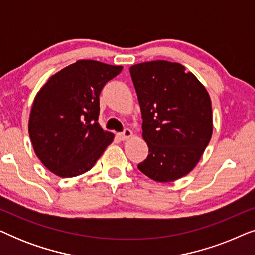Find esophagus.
Segmentation results:
<instances>
[{"label": "esophagus", "mask_w": 255, "mask_h": 255, "mask_svg": "<svg viewBox=\"0 0 255 255\" xmlns=\"http://www.w3.org/2000/svg\"><path fill=\"white\" fill-rule=\"evenodd\" d=\"M118 138L121 139V140H128V139H130L132 135H133V133H132L131 130H128V128H127V130H124L123 133H118Z\"/></svg>", "instance_id": "1"}]
</instances>
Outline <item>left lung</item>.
I'll list each match as a JSON object with an SVG mask.
<instances>
[{
	"label": "left lung",
	"instance_id": "obj_1",
	"mask_svg": "<svg viewBox=\"0 0 255 255\" xmlns=\"http://www.w3.org/2000/svg\"><path fill=\"white\" fill-rule=\"evenodd\" d=\"M148 156L138 168L156 182H172L195 168L212 135L211 100L179 62L155 60L130 67Z\"/></svg>",
	"mask_w": 255,
	"mask_h": 255
}]
</instances>
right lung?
I'll return each mask as SVG.
<instances>
[{
    "label": "right lung",
    "instance_id": "right-lung-1",
    "mask_svg": "<svg viewBox=\"0 0 255 255\" xmlns=\"http://www.w3.org/2000/svg\"><path fill=\"white\" fill-rule=\"evenodd\" d=\"M122 66L79 60L47 80L34 97L29 134L48 170L74 177L93 168L115 134L99 124L100 93Z\"/></svg>",
    "mask_w": 255,
    "mask_h": 255
}]
</instances>
